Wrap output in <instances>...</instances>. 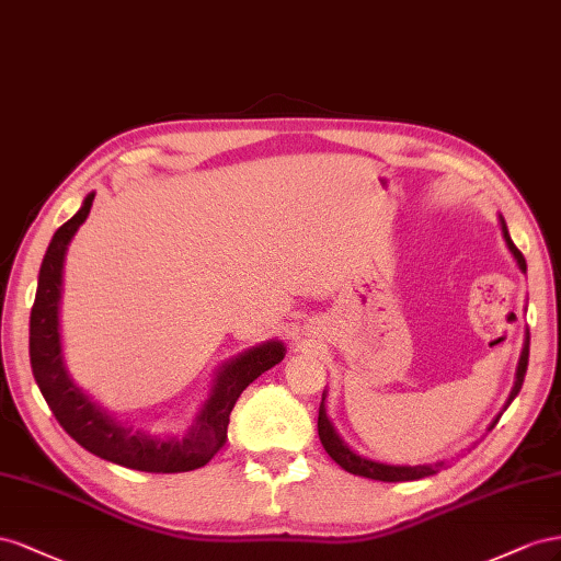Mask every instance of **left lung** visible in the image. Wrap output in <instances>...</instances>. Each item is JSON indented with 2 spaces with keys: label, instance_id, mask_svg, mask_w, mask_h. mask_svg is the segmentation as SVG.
I'll return each instance as SVG.
<instances>
[{
  "label": "left lung",
  "instance_id": "obj_1",
  "mask_svg": "<svg viewBox=\"0 0 561 561\" xmlns=\"http://www.w3.org/2000/svg\"><path fill=\"white\" fill-rule=\"evenodd\" d=\"M501 230H503V239L505 244L512 253V259H515L517 267L522 272H526V261L522 251L515 247V242L510 239V232H507V226L505 220L501 216ZM526 366H529V331L524 333V345H522V355H519V362H517V374H515V386H512L510 390V397L505 402V409L510 407L512 399H515L522 390V382H524V376H526ZM327 392L322 394V404H319V419H317V430H319V439H322V446L327 449V454L339 462V466L343 470H347L350 474H359V477H369V479H378V482H413V479H423V477H430V474H437L446 462L444 460H437V462H425V466H390V462H380V460H374V458H366V456H359L352 446L339 435V430H335L333 421L329 419L327 413ZM503 413L495 415V421L491 423V427L499 423ZM489 427V430H491Z\"/></svg>",
  "mask_w": 561,
  "mask_h": 561
}]
</instances>
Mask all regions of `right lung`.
<instances>
[{
  "mask_svg": "<svg viewBox=\"0 0 561 561\" xmlns=\"http://www.w3.org/2000/svg\"><path fill=\"white\" fill-rule=\"evenodd\" d=\"M95 192H89L82 209L56 230L44 253L37 279L35 306L30 312V364L32 376L62 430L87 451L117 466L140 472H190L206 466L228 439L234 402L249 382L279 364L286 355L282 341H265L228 359L214 378L211 394L185 435L157 437L124 425L72 380L60 343L62 263L75 232L87 220Z\"/></svg>",
  "mask_w": 561,
  "mask_h": 561,
  "instance_id": "1",
  "label": "right lung"
}]
</instances>
